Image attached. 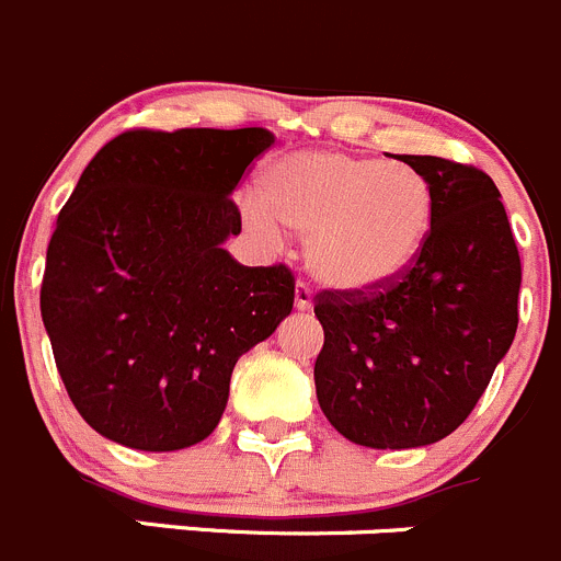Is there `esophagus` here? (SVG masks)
<instances>
[{"label":"esophagus","instance_id":"esophagus-1","mask_svg":"<svg viewBox=\"0 0 561 561\" xmlns=\"http://www.w3.org/2000/svg\"><path fill=\"white\" fill-rule=\"evenodd\" d=\"M312 307H314L312 290H309V285L298 282L296 285V309L298 312H312Z\"/></svg>","mask_w":561,"mask_h":561}]
</instances>
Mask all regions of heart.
<instances>
[{"mask_svg":"<svg viewBox=\"0 0 561 561\" xmlns=\"http://www.w3.org/2000/svg\"><path fill=\"white\" fill-rule=\"evenodd\" d=\"M241 216L268 243L285 227L307 238V268L340 293H369L408 274L436 225V192L419 170L345 150H298L271 161L263 197Z\"/></svg>","mask_w":561,"mask_h":561,"instance_id":"heart-1","label":"heart"}]
</instances>
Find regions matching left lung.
I'll use <instances>...</instances> for the list:
<instances>
[{"label": "left lung", "instance_id": "1", "mask_svg": "<svg viewBox=\"0 0 561 561\" xmlns=\"http://www.w3.org/2000/svg\"><path fill=\"white\" fill-rule=\"evenodd\" d=\"M431 181L436 225L416 263L375 293H323L320 411L369 449L458 431L518 329L520 257L496 183L438 156H400Z\"/></svg>", "mask_w": 561, "mask_h": 561}]
</instances>
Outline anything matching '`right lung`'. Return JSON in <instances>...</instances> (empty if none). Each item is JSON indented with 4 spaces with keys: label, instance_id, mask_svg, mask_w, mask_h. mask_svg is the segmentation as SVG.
I'll return each instance as SVG.
<instances>
[{
    "label": "right lung",
    "instance_id": "add662e5",
    "mask_svg": "<svg viewBox=\"0 0 561 561\" xmlns=\"http://www.w3.org/2000/svg\"><path fill=\"white\" fill-rule=\"evenodd\" d=\"M265 128L125 130L87 164L48 241L41 314L76 411L103 438L175 453L208 438L238 358L290 314L285 265L249 268L232 192Z\"/></svg>",
    "mask_w": 561,
    "mask_h": 561
}]
</instances>
